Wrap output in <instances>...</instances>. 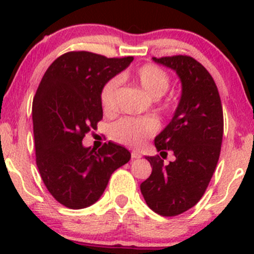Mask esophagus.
<instances>
[{"label":"esophagus","instance_id":"esophagus-1","mask_svg":"<svg viewBox=\"0 0 254 254\" xmlns=\"http://www.w3.org/2000/svg\"><path fill=\"white\" fill-rule=\"evenodd\" d=\"M131 157L134 158V160H137V158H141V153L139 152V151H132L131 152Z\"/></svg>","mask_w":254,"mask_h":254}]
</instances>
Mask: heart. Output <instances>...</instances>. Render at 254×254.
<instances>
[{
    "label": "heart",
    "instance_id": "1",
    "mask_svg": "<svg viewBox=\"0 0 254 254\" xmlns=\"http://www.w3.org/2000/svg\"><path fill=\"white\" fill-rule=\"evenodd\" d=\"M140 86L153 98H160L170 87V77L158 66L148 64L137 68L134 73ZM119 87V78H111L104 83L101 91V104L104 112L115 109V98ZM158 129L157 120L153 118H122L111 127L113 140L129 146H140L148 136Z\"/></svg>",
    "mask_w": 254,
    "mask_h": 254
}]
</instances>
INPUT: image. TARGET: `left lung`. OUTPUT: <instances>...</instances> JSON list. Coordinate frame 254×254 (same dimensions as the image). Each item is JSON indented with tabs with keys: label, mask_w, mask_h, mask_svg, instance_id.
I'll list each match as a JSON object with an SVG mask.
<instances>
[{
	"label": "left lung",
	"mask_w": 254,
	"mask_h": 254,
	"mask_svg": "<svg viewBox=\"0 0 254 254\" xmlns=\"http://www.w3.org/2000/svg\"><path fill=\"white\" fill-rule=\"evenodd\" d=\"M152 60L175 71L182 83L175 114L155 137L160 155L171 151L176 160L165 165L160 156L146 157L152 172L140 189L150 209L176 216L205 193L221 151L224 115L216 84L200 63L184 55Z\"/></svg>",
	"instance_id": "obj_1"
}]
</instances>
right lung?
Returning a JSON list of instances; mask_svg holds the SVG:
<instances>
[{
    "label": "right lung",
    "instance_id": "1",
    "mask_svg": "<svg viewBox=\"0 0 254 254\" xmlns=\"http://www.w3.org/2000/svg\"><path fill=\"white\" fill-rule=\"evenodd\" d=\"M132 60L71 51L49 66L38 87L32 111L38 170L51 195L70 209L96 203L112 173L131 158L119 143L96 151L82 140L103 118L102 87Z\"/></svg>",
    "mask_w": 254,
    "mask_h": 254
}]
</instances>
